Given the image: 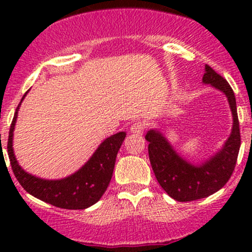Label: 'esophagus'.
I'll list each match as a JSON object with an SVG mask.
<instances>
[{
    "label": "esophagus",
    "instance_id": "esophagus-1",
    "mask_svg": "<svg viewBox=\"0 0 252 252\" xmlns=\"http://www.w3.org/2000/svg\"><path fill=\"white\" fill-rule=\"evenodd\" d=\"M145 129V123L144 122H135V123L131 124L130 131L134 134H142Z\"/></svg>",
    "mask_w": 252,
    "mask_h": 252
}]
</instances>
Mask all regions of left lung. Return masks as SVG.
Listing matches in <instances>:
<instances>
[{
	"label": "left lung",
	"mask_w": 252,
	"mask_h": 252,
	"mask_svg": "<svg viewBox=\"0 0 252 252\" xmlns=\"http://www.w3.org/2000/svg\"><path fill=\"white\" fill-rule=\"evenodd\" d=\"M202 83L222 91L232 111V131L222 149L200 164H195L180 156L157 129H150L145 136L150 142L149 157L157 182L172 199L179 202L204 199L222 189L234 171L240 149V129L232 88L207 64Z\"/></svg>",
	"instance_id": "1"
}]
</instances>
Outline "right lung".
I'll list each match as a JSON object with an SVG mask.
<instances>
[{
  "label": "right lung",
  "instance_id": "add662e5",
  "mask_svg": "<svg viewBox=\"0 0 252 252\" xmlns=\"http://www.w3.org/2000/svg\"><path fill=\"white\" fill-rule=\"evenodd\" d=\"M27 94L28 91L22 97V101L24 100ZM22 101L14 113L9 128L8 142H7L9 161L19 184L30 195L56 207L65 208V210H84L96 204L105 194L110 184L116 164L117 154L121 149L122 142L126 139V131H119L105 139L96 149L93 156L89 158V161L75 173L62 179H42L27 173L19 166L14 156L13 131Z\"/></svg>",
  "mask_w": 252,
  "mask_h": 252
}]
</instances>
